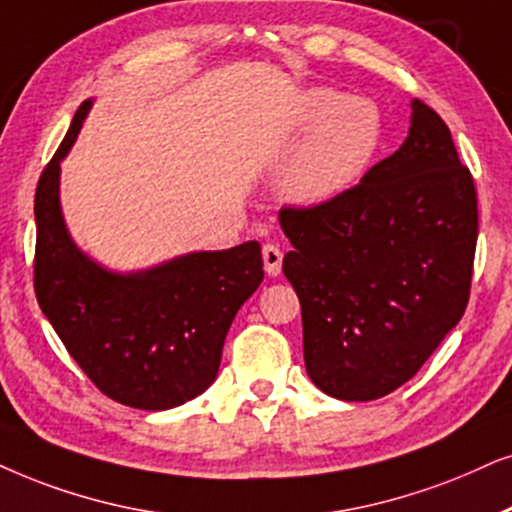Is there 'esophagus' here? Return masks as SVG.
Here are the masks:
<instances>
[{"label":"esophagus","mask_w":512,"mask_h":512,"mask_svg":"<svg viewBox=\"0 0 512 512\" xmlns=\"http://www.w3.org/2000/svg\"><path fill=\"white\" fill-rule=\"evenodd\" d=\"M262 260H264V269H267L269 276L281 274V262H283L281 248H276V245L267 243L262 248Z\"/></svg>","instance_id":"esophagus-1"}]
</instances>
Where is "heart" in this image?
<instances>
[{"mask_svg":"<svg viewBox=\"0 0 512 512\" xmlns=\"http://www.w3.org/2000/svg\"><path fill=\"white\" fill-rule=\"evenodd\" d=\"M288 144H300L281 174V193L297 208H323L357 189L385 146L380 106L328 87L304 89L286 120Z\"/></svg>","mask_w":512,"mask_h":512,"instance_id":"1","label":"heart"}]
</instances>
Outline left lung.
I'll return each instance as SVG.
<instances>
[{
    "label": "left lung",
    "instance_id": "8db88e82",
    "mask_svg": "<svg viewBox=\"0 0 512 512\" xmlns=\"http://www.w3.org/2000/svg\"><path fill=\"white\" fill-rule=\"evenodd\" d=\"M302 307L304 366L328 397L411 380L470 297L477 193L444 120L411 101L409 137L331 205L278 212Z\"/></svg>",
    "mask_w": 512,
    "mask_h": 512
}]
</instances>
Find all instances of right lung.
Instances as JSON below:
<instances>
[{"instance_id":"obj_1","label":"right lung","mask_w":512,"mask_h":512,"mask_svg":"<svg viewBox=\"0 0 512 512\" xmlns=\"http://www.w3.org/2000/svg\"><path fill=\"white\" fill-rule=\"evenodd\" d=\"M92 106L77 108L37 184V302L103 394L132 409H174L215 383L231 321L264 278L262 250L248 241L137 271L108 269L80 250L61 210V163Z\"/></svg>"}]
</instances>
